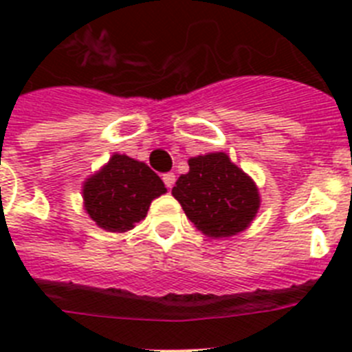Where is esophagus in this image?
Wrapping results in <instances>:
<instances>
[{
	"label": "esophagus",
	"mask_w": 352,
	"mask_h": 352,
	"mask_svg": "<svg viewBox=\"0 0 352 352\" xmlns=\"http://www.w3.org/2000/svg\"><path fill=\"white\" fill-rule=\"evenodd\" d=\"M164 183H166V186L167 188H173V185H174V182H176V176H174V173H167V174H164Z\"/></svg>",
	"instance_id": "esophagus-1"
}]
</instances>
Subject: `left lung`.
I'll return each mask as SVG.
<instances>
[{"mask_svg": "<svg viewBox=\"0 0 352 352\" xmlns=\"http://www.w3.org/2000/svg\"><path fill=\"white\" fill-rule=\"evenodd\" d=\"M188 167L173 186L186 219L213 239L243 232L261 206L256 182L223 151L192 157Z\"/></svg>", "mask_w": 352, "mask_h": 352, "instance_id": "left-lung-1", "label": "left lung"}]
</instances>
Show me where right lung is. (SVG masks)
I'll return each mask as SVG.
<instances>
[{
	"label": "right lung",
	"instance_id": "obj_1",
	"mask_svg": "<svg viewBox=\"0 0 352 352\" xmlns=\"http://www.w3.org/2000/svg\"><path fill=\"white\" fill-rule=\"evenodd\" d=\"M167 188L144 162L114 153L82 183L84 211L107 232H126L144 220L149 204Z\"/></svg>",
	"mask_w": 352,
	"mask_h": 352
}]
</instances>
